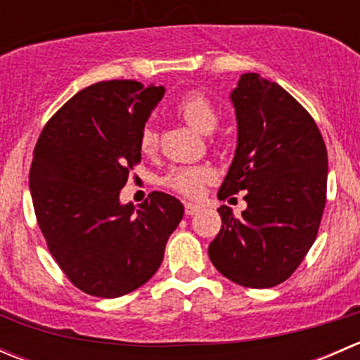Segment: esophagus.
<instances>
[{
	"mask_svg": "<svg viewBox=\"0 0 360 360\" xmlns=\"http://www.w3.org/2000/svg\"><path fill=\"white\" fill-rule=\"evenodd\" d=\"M184 212H186V216H193V214L200 212V205H197V203H184Z\"/></svg>",
	"mask_w": 360,
	"mask_h": 360,
	"instance_id": "34e87169",
	"label": "esophagus"
}]
</instances>
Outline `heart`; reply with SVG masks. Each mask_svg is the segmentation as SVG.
Returning a JSON list of instances; mask_svg holds the SVG:
<instances>
[{
    "mask_svg": "<svg viewBox=\"0 0 360 360\" xmlns=\"http://www.w3.org/2000/svg\"><path fill=\"white\" fill-rule=\"evenodd\" d=\"M176 112L197 132L210 134L217 125V110L212 101L200 92L190 90L176 104ZM157 132L153 127L146 125L139 136V148L143 153H153L157 148ZM214 179V170L205 165L174 167L163 179V184L170 190L183 193L186 197H198L203 186Z\"/></svg>",
    "mask_w": 360,
    "mask_h": 360,
    "instance_id": "1",
    "label": "heart"
}]
</instances>
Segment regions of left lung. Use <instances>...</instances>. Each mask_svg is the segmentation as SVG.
Masks as SVG:
<instances>
[{
	"mask_svg": "<svg viewBox=\"0 0 360 360\" xmlns=\"http://www.w3.org/2000/svg\"><path fill=\"white\" fill-rule=\"evenodd\" d=\"M237 150L219 200L245 191L235 217L217 209L223 226L210 242L217 271L244 288L266 289L294 274L317 237L328 191V150L317 123L275 82L245 72L231 92Z\"/></svg>",
	"mask_w": 360,
	"mask_h": 360,
	"instance_id": "1",
	"label": "left lung"
}]
</instances>
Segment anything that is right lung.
Wrapping results in <instances>:
<instances>
[{"mask_svg":"<svg viewBox=\"0 0 360 360\" xmlns=\"http://www.w3.org/2000/svg\"><path fill=\"white\" fill-rule=\"evenodd\" d=\"M163 94L134 79L94 83L49 120L36 143L29 190L39 230L60 270L90 296L118 297L146 284L183 219V203L163 191L139 209L120 203Z\"/></svg>","mask_w":360,"mask_h":360,"instance_id":"right-lung-1","label":"right lung"}]
</instances>
